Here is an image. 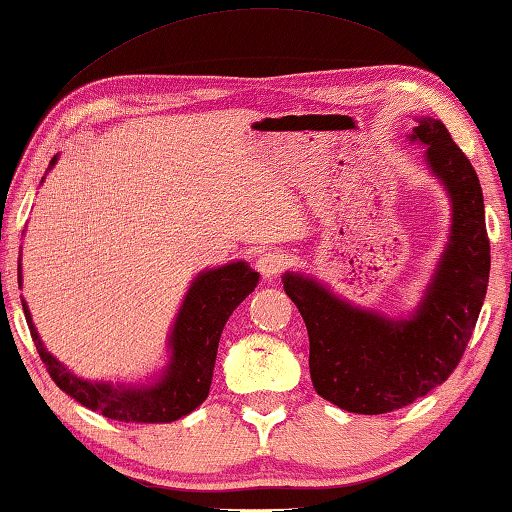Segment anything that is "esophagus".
Segmentation results:
<instances>
[{
  "label": "esophagus",
  "mask_w": 512,
  "mask_h": 512,
  "mask_svg": "<svg viewBox=\"0 0 512 512\" xmlns=\"http://www.w3.org/2000/svg\"><path fill=\"white\" fill-rule=\"evenodd\" d=\"M284 266H286V257L280 253V250H268V253L257 257V271L264 277H268V280L280 275L284 271Z\"/></svg>",
  "instance_id": "1"
}]
</instances>
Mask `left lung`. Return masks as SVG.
<instances>
[{
  "mask_svg": "<svg viewBox=\"0 0 512 512\" xmlns=\"http://www.w3.org/2000/svg\"><path fill=\"white\" fill-rule=\"evenodd\" d=\"M407 136L450 201L448 244L418 304L387 315L351 304L318 277L282 275L309 331L315 392L353 414L401 410L448 380L475 331L490 275V241L475 167L441 120L416 116Z\"/></svg>",
  "mask_w": 512,
  "mask_h": 512,
  "instance_id": "1",
  "label": "left lung"
}]
</instances>
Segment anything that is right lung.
<instances>
[{"instance_id":"1","label":"right lung","mask_w":512,"mask_h":512,"mask_svg":"<svg viewBox=\"0 0 512 512\" xmlns=\"http://www.w3.org/2000/svg\"><path fill=\"white\" fill-rule=\"evenodd\" d=\"M58 159L60 154H55L46 174L53 170ZM17 282L22 286V255L17 266ZM257 284L259 273L241 259L206 268L194 277L167 336V362L147 383H111V380H87L73 374L44 347L26 300H22V309L35 349L64 394L114 421L172 423L197 410L208 398L221 331L230 313L255 291Z\"/></svg>"}]
</instances>
